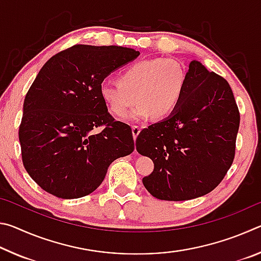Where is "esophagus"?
Instances as JSON below:
<instances>
[{
  "mask_svg": "<svg viewBox=\"0 0 261 261\" xmlns=\"http://www.w3.org/2000/svg\"><path fill=\"white\" fill-rule=\"evenodd\" d=\"M140 130H141L140 126H138V125H134V126H132V136H134V139H136L137 137H138Z\"/></svg>",
  "mask_w": 261,
  "mask_h": 261,
  "instance_id": "34e87169",
  "label": "esophagus"
}]
</instances>
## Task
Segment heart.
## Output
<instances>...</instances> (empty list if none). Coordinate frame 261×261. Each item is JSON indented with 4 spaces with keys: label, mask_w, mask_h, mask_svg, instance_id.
I'll use <instances>...</instances> for the list:
<instances>
[{
    "label": "heart",
    "mask_w": 261,
    "mask_h": 261,
    "mask_svg": "<svg viewBox=\"0 0 261 261\" xmlns=\"http://www.w3.org/2000/svg\"><path fill=\"white\" fill-rule=\"evenodd\" d=\"M187 81V70L178 61L159 57L132 63L121 73L120 81L103 79L99 93L116 116H124L138 101L125 120L140 122L154 115L165 118L173 114L182 102Z\"/></svg>",
    "instance_id": "obj_1"
}]
</instances>
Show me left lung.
<instances>
[{
  "label": "left lung",
  "mask_w": 261,
  "mask_h": 261,
  "mask_svg": "<svg viewBox=\"0 0 261 261\" xmlns=\"http://www.w3.org/2000/svg\"><path fill=\"white\" fill-rule=\"evenodd\" d=\"M179 107L137 137L139 154L152 159L143 184L153 197L182 201L205 196L226 176L235 156L240 113L226 79L199 61L189 64Z\"/></svg>",
  "instance_id": "1"
}]
</instances>
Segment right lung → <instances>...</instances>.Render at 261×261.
I'll return each instance as SVG.
<instances>
[{
	"instance_id": "add662e5",
	"label": "right lung",
	"mask_w": 261,
	"mask_h": 261,
	"mask_svg": "<svg viewBox=\"0 0 261 261\" xmlns=\"http://www.w3.org/2000/svg\"><path fill=\"white\" fill-rule=\"evenodd\" d=\"M139 54L126 47L77 45L39 71L24 100L19 141L26 171L46 192L62 199L87 196L102 183L110 163L134 152L131 127L110 116L99 86Z\"/></svg>"
}]
</instances>
